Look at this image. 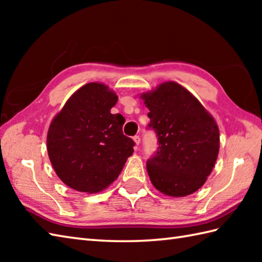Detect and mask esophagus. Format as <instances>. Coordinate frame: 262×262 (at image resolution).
Masks as SVG:
<instances>
[{
    "label": "esophagus",
    "instance_id": "1",
    "mask_svg": "<svg viewBox=\"0 0 262 262\" xmlns=\"http://www.w3.org/2000/svg\"><path fill=\"white\" fill-rule=\"evenodd\" d=\"M133 140H134V142H135V144H136V146L140 145V143H141V137H140V136L136 135V136L133 137Z\"/></svg>",
    "mask_w": 262,
    "mask_h": 262
}]
</instances>
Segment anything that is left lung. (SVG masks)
Segmentation results:
<instances>
[{"instance_id": "obj_1", "label": "left lung", "mask_w": 262, "mask_h": 262, "mask_svg": "<svg viewBox=\"0 0 262 262\" xmlns=\"http://www.w3.org/2000/svg\"><path fill=\"white\" fill-rule=\"evenodd\" d=\"M148 108V127L155 130L159 148L146 163L159 191L185 197L202 188L220 151V129L204 105L186 88L164 82L141 96Z\"/></svg>"}]
</instances>
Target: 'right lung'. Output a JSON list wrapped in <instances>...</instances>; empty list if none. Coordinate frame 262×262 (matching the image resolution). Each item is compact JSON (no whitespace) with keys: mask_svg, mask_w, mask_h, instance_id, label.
<instances>
[{"mask_svg":"<svg viewBox=\"0 0 262 262\" xmlns=\"http://www.w3.org/2000/svg\"><path fill=\"white\" fill-rule=\"evenodd\" d=\"M117 101L107 85L88 83L49 125V160L59 179L74 190L96 193L109 187L134 152V141L122 134L125 118L110 113Z\"/></svg>","mask_w":262,"mask_h":262,"instance_id":"right-lung-1","label":"right lung"}]
</instances>
